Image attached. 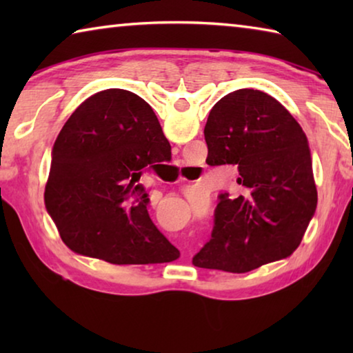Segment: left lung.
I'll return each mask as SVG.
<instances>
[{
    "label": "left lung",
    "mask_w": 353,
    "mask_h": 353,
    "mask_svg": "<svg viewBox=\"0 0 353 353\" xmlns=\"http://www.w3.org/2000/svg\"><path fill=\"white\" fill-rule=\"evenodd\" d=\"M204 135L207 163L235 165L241 194L219 196L212 240L193 265L241 274L290 256L318 204L301 124L268 93L241 88L213 105Z\"/></svg>",
    "instance_id": "obj_1"
}]
</instances>
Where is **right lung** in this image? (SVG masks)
Here are the masks:
<instances>
[{"label":"right lung","instance_id":"obj_1","mask_svg":"<svg viewBox=\"0 0 353 353\" xmlns=\"http://www.w3.org/2000/svg\"><path fill=\"white\" fill-rule=\"evenodd\" d=\"M170 155L145 99L109 88L83 101L57 135L45 187V207L62 241L113 265L177 260L181 252L149 218L139 183Z\"/></svg>","mask_w":353,"mask_h":353}]
</instances>
